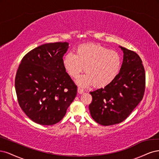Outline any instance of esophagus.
<instances>
[{
	"label": "esophagus",
	"mask_w": 159,
	"mask_h": 159,
	"mask_svg": "<svg viewBox=\"0 0 159 159\" xmlns=\"http://www.w3.org/2000/svg\"><path fill=\"white\" fill-rule=\"evenodd\" d=\"M84 92V89H83L82 88H80V87H79V88H78V93L79 94H83Z\"/></svg>",
	"instance_id": "1"
}]
</instances>
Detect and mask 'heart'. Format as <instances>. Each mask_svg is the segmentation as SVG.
Masks as SVG:
<instances>
[{"label":"heart","mask_w":159,"mask_h":159,"mask_svg":"<svg viewBox=\"0 0 159 159\" xmlns=\"http://www.w3.org/2000/svg\"><path fill=\"white\" fill-rule=\"evenodd\" d=\"M121 62L118 53L95 43L79 45L76 55L67 53L63 61L65 69L73 78L77 77L85 69L87 73L77 79L78 84L86 86L93 84L98 88L108 85L115 80L120 73Z\"/></svg>","instance_id":"heart-1"}]
</instances>
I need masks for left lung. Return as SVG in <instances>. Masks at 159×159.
<instances>
[{"label":"left lung","instance_id":"left-lung-1","mask_svg":"<svg viewBox=\"0 0 159 159\" xmlns=\"http://www.w3.org/2000/svg\"><path fill=\"white\" fill-rule=\"evenodd\" d=\"M124 60L115 80L90 92L89 105L93 120L102 125H111L124 121L139 104L145 90V72L140 57L134 51L120 47Z\"/></svg>","mask_w":159,"mask_h":159}]
</instances>
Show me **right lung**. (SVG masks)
<instances>
[{"label":"right lung","instance_id":"right-lung-1","mask_svg":"<svg viewBox=\"0 0 159 159\" xmlns=\"http://www.w3.org/2000/svg\"><path fill=\"white\" fill-rule=\"evenodd\" d=\"M67 42L45 43L24 55L15 77L18 104L36 124H57L66 114L77 86L66 72L63 57Z\"/></svg>","mask_w":159,"mask_h":159}]
</instances>
